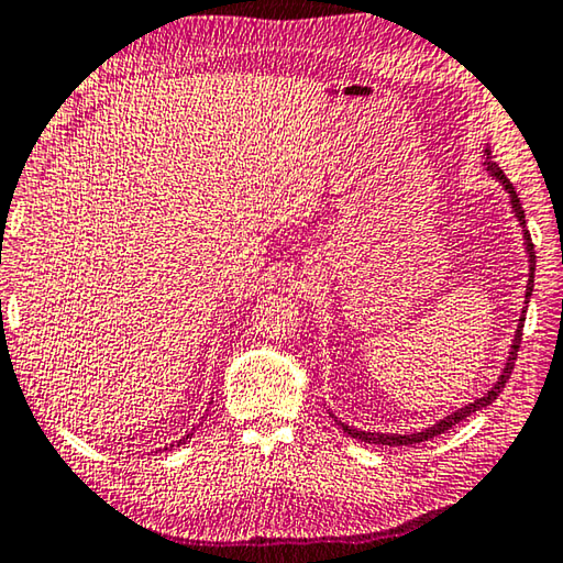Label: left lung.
I'll list each match as a JSON object with an SVG mask.
<instances>
[{
    "instance_id": "left-lung-1",
    "label": "left lung",
    "mask_w": 563,
    "mask_h": 563,
    "mask_svg": "<svg viewBox=\"0 0 563 563\" xmlns=\"http://www.w3.org/2000/svg\"><path fill=\"white\" fill-rule=\"evenodd\" d=\"M484 156H487V161H484V164H487V170H492V176H497V178H499V184L509 190V196H511V208H514V213H517L519 223H521V228H523V241H527L529 271H531V273H529V283H527V302H529V298H531V290H533V268H537V255H533V243H531V235H529V231H527V216H523L521 201H519L517 190H514V186H511V180H509L507 176H504V170H501L497 164H494V158H492V151H489V148H484ZM523 320H527V310H523V316L519 318L517 335H514L511 352H509V360H507V367H504V373L499 375V383L494 385V387L489 389V393L484 395V397L474 399L472 405H466V407H462V409H456V412H452L450 417H444L442 422H437L434 427H427V430H422V432H415V434H379V432H362V430H355V427H347V424H340V427H342V430L347 432V437H352V440H360V442H367V444H387V446L419 444V442H427V440H432V437L446 432V430H450V427H454L456 422H462L464 417H470L472 412H476V409H482V407L492 405L494 399L499 397V393L504 389V385H507V379H509V375H511L514 362H517V352H519V345H521Z\"/></svg>"
}]
</instances>
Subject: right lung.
<instances>
[{
  "label": "right lung",
  "instance_id": "right-lung-1",
  "mask_svg": "<svg viewBox=\"0 0 563 563\" xmlns=\"http://www.w3.org/2000/svg\"><path fill=\"white\" fill-rule=\"evenodd\" d=\"M190 434H194V432H188V434L184 437V440H188V437H190ZM184 440H180V442H184ZM170 446H174V444H170ZM170 446H166V450H170Z\"/></svg>",
  "mask_w": 563,
  "mask_h": 563
}]
</instances>
